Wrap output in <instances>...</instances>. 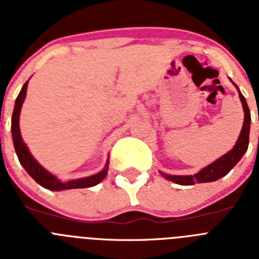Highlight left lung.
Segmentation results:
<instances>
[{
	"mask_svg": "<svg viewBox=\"0 0 259 259\" xmlns=\"http://www.w3.org/2000/svg\"><path fill=\"white\" fill-rule=\"evenodd\" d=\"M233 85L237 88V92H239V97L241 100L242 109H244V124H242L241 132H240V136L237 139L236 144L232 148V150H230L228 153L221 157L219 159H217L215 162H212L211 164L206 166L205 168L200 171V172L194 174V175H167V174L161 172V175L163 178H166L167 180L170 182L176 183V184L180 185H193L196 183H210L215 182V180L221 179L223 176L227 175L233 167L236 166L237 162L240 161L244 155V153L248 150L249 145V131H250V111H249L248 104H246L245 97L241 95V92L239 91V87L233 83Z\"/></svg>",
	"mask_w": 259,
	"mask_h": 259,
	"instance_id": "obj_1",
	"label": "left lung"
}]
</instances>
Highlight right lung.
I'll return each mask as SVG.
<instances>
[{"mask_svg":"<svg viewBox=\"0 0 259 259\" xmlns=\"http://www.w3.org/2000/svg\"><path fill=\"white\" fill-rule=\"evenodd\" d=\"M27 85L28 81L24 83L22 91L18 95L17 101H15V106H14L13 118H11V134H13V143L14 148H15V153L18 155L20 164L24 167V170L29 174L32 179L36 183L44 187V188L49 189V191H65V189H76V188H88V187H95L98 183H101L105 179V176L107 175V168H109V161L106 162V166L102 171L98 174H95L88 178H81V179L68 180V182H61L57 176L52 175L48 170H45L44 167L41 166L35 158L32 157L29 153L28 148L24 143H23L22 135H20L19 128V115L20 109H22L23 101L26 98L27 95Z\"/></svg>","mask_w":259,"mask_h":259,"instance_id":"1","label":"right lung"}]
</instances>
